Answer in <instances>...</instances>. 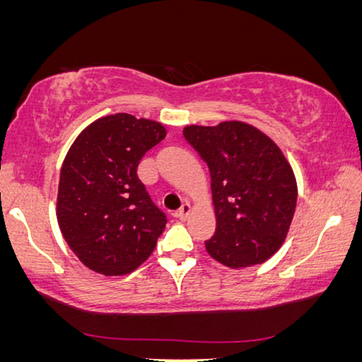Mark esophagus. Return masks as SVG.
Masks as SVG:
<instances>
[{"label": "esophagus", "mask_w": 362, "mask_h": 362, "mask_svg": "<svg viewBox=\"0 0 362 362\" xmlns=\"http://www.w3.org/2000/svg\"><path fill=\"white\" fill-rule=\"evenodd\" d=\"M189 212H191L189 202H185V204L180 207V211H177V217H180L181 221H186L187 216H189Z\"/></svg>", "instance_id": "1"}]
</instances>
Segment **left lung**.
<instances>
[{"mask_svg":"<svg viewBox=\"0 0 362 362\" xmlns=\"http://www.w3.org/2000/svg\"><path fill=\"white\" fill-rule=\"evenodd\" d=\"M187 143L211 173L216 232L206 240L212 259L230 269L264 264L284 244L296 207V180L284 153L244 122L189 125Z\"/></svg>","mask_w":362,"mask_h":362,"instance_id":"1","label":"left lung"}]
</instances>
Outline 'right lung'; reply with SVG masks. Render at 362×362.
Returning a JSON list of instances; mask_svg holds the SVG:
<instances>
[{"label":"right lung","mask_w":362,"mask_h":362,"mask_svg":"<svg viewBox=\"0 0 362 362\" xmlns=\"http://www.w3.org/2000/svg\"><path fill=\"white\" fill-rule=\"evenodd\" d=\"M165 136L161 123L115 113L90 123L67 151L57 222L69 247L90 270L130 274L155 250L166 214L151 201L136 170Z\"/></svg>","instance_id":"obj_1"}]
</instances>
